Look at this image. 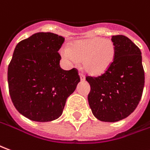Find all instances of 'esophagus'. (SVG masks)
Returning a JSON list of instances; mask_svg holds the SVG:
<instances>
[{"instance_id":"1","label":"esophagus","mask_w":150,"mask_h":150,"mask_svg":"<svg viewBox=\"0 0 150 150\" xmlns=\"http://www.w3.org/2000/svg\"><path fill=\"white\" fill-rule=\"evenodd\" d=\"M79 77H80V79H81L82 81H83V80L85 79V78H84V75H83L82 73H79Z\"/></svg>"}]
</instances>
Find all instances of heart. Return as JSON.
Listing matches in <instances>:
<instances>
[{
    "instance_id": "b5f03b06",
    "label": "heart",
    "mask_w": 150,
    "mask_h": 150,
    "mask_svg": "<svg viewBox=\"0 0 150 150\" xmlns=\"http://www.w3.org/2000/svg\"><path fill=\"white\" fill-rule=\"evenodd\" d=\"M63 57L73 63L83 62V68L93 76L104 74L113 63L116 48L109 38H92L76 41L62 50Z\"/></svg>"
}]
</instances>
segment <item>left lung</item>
Returning <instances> with one entry per match:
<instances>
[{"label": "left lung", "mask_w": 150, "mask_h": 150, "mask_svg": "<svg viewBox=\"0 0 150 150\" xmlns=\"http://www.w3.org/2000/svg\"><path fill=\"white\" fill-rule=\"evenodd\" d=\"M116 55L104 74L86 76L88 95L93 116L102 122H115L127 117L139 104L144 86V71L139 48L124 35L112 37Z\"/></svg>", "instance_id": "left-lung-1"}]
</instances>
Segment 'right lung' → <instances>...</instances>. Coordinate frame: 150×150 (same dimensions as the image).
I'll use <instances>...</instances> for the list:
<instances>
[{
	"mask_svg": "<svg viewBox=\"0 0 150 150\" xmlns=\"http://www.w3.org/2000/svg\"><path fill=\"white\" fill-rule=\"evenodd\" d=\"M65 38L37 33L16 45L8 67V85L15 108L34 122H51L62 114L80 81L78 71L60 67L58 51Z\"/></svg>",
	"mask_w": 150,
	"mask_h": 150,
	"instance_id": "obj_1",
	"label": "right lung"
}]
</instances>
